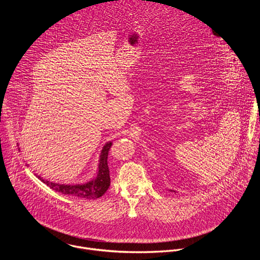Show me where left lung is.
Listing matches in <instances>:
<instances>
[{"label": "left lung", "instance_id": "left-lung-1", "mask_svg": "<svg viewBox=\"0 0 260 260\" xmlns=\"http://www.w3.org/2000/svg\"><path fill=\"white\" fill-rule=\"evenodd\" d=\"M171 191H173V192H175V191H174V190H171Z\"/></svg>", "mask_w": 260, "mask_h": 260}]
</instances>
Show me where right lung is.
<instances>
[{
    "label": "right lung",
    "mask_w": 260,
    "mask_h": 260,
    "mask_svg": "<svg viewBox=\"0 0 260 260\" xmlns=\"http://www.w3.org/2000/svg\"><path fill=\"white\" fill-rule=\"evenodd\" d=\"M112 142H108L103 147L100 155L99 160V169L98 175L91 181L84 183V184H59L53 183L48 180H44L40 176L36 175L43 183H45L47 186L51 189L60 192L66 196L83 199V200H95L101 198L109 188L110 186V172L108 168V153Z\"/></svg>",
    "instance_id": "obj_1"
}]
</instances>
